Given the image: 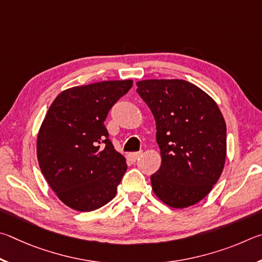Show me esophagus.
<instances>
[{"label":"esophagus","instance_id":"34e87169","mask_svg":"<svg viewBox=\"0 0 262 262\" xmlns=\"http://www.w3.org/2000/svg\"><path fill=\"white\" fill-rule=\"evenodd\" d=\"M141 154H143V153H141V152L130 153V154H128V159H130V160H131V161H134V162H135L137 159H138L139 157H141Z\"/></svg>","mask_w":262,"mask_h":262}]
</instances>
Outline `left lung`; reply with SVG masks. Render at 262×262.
<instances>
[{"mask_svg": "<svg viewBox=\"0 0 262 262\" xmlns=\"http://www.w3.org/2000/svg\"><path fill=\"white\" fill-rule=\"evenodd\" d=\"M152 112L161 167L150 176L155 195L172 208L203 200L216 184L227 155V126L210 96L182 79L137 81Z\"/></svg>", "mask_w": 262, "mask_h": 262, "instance_id": "1", "label": "left lung"}]
</instances>
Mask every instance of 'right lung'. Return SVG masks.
<instances>
[{
  "instance_id": "obj_1",
  "label": "right lung",
  "mask_w": 262,
  "mask_h": 262,
  "mask_svg": "<svg viewBox=\"0 0 262 262\" xmlns=\"http://www.w3.org/2000/svg\"><path fill=\"white\" fill-rule=\"evenodd\" d=\"M134 81L105 80L75 86L50 104L36 138V157L57 198L78 212L108 204L126 171L103 122Z\"/></svg>"
}]
</instances>
